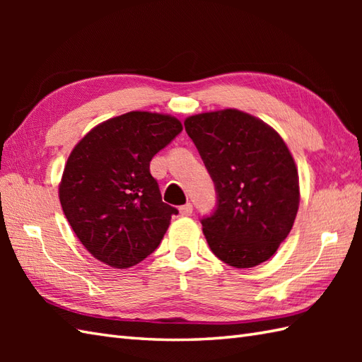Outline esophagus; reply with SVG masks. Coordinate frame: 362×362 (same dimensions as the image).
<instances>
[{
	"label": "esophagus",
	"instance_id": "obj_1",
	"mask_svg": "<svg viewBox=\"0 0 362 362\" xmlns=\"http://www.w3.org/2000/svg\"><path fill=\"white\" fill-rule=\"evenodd\" d=\"M180 214H182V216H189V214H193V205H191L189 202L188 204H185V205H182L180 206Z\"/></svg>",
	"mask_w": 362,
	"mask_h": 362
}]
</instances>
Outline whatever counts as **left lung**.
I'll use <instances>...</instances> for the list:
<instances>
[{"label":"left lung","mask_w":362,"mask_h":362,"mask_svg":"<svg viewBox=\"0 0 362 362\" xmlns=\"http://www.w3.org/2000/svg\"><path fill=\"white\" fill-rule=\"evenodd\" d=\"M185 130L216 189V206L201 219L211 252L238 269L271 258L298 210V174L272 127L227 109L194 115Z\"/></svg>","instance_id":"1"}]
</instances>
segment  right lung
<instances>
[{
  "label": "right lung",
  "mask_w": 362,
  "mask_h": 362,
  "mask_svg": "<svg viewBox=\"0 0 362 362\" xmlns=\"http://www.w3.org/2000/svg\"><path fill=\"white\" fill-rule=\"evenodd\" d=\"M180 132V121L169 115L129 112L76 144L59 197L76 236L96 259L126 269L158 247L179 210L161 201L149 165Z\"/></svg>",
  "instance_id": "add662e5"
}]
</instances>
